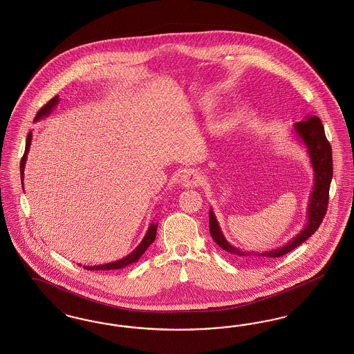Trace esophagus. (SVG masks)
Returning a JSON list of instances; mask_svg holds the SVG:
<instances>
[{
  "label": "esophagus",
  "mask_w": 354,
  "mask_h": 354,
  "mask_svg": "<svg viewBox=\"0 0 354 354\" xmlns=\"http://www.w3.org/2000/svg\"><path fill=\"white\" fill-rule=\"evenodd\" d=\"M180 180L183 187H196L203 183V176L198 171H187Z\"/></svg>",
  "instance_id": "1"
}]
</instances>
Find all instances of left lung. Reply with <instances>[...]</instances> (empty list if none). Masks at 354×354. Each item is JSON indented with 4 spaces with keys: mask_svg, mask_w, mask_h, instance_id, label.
Instances as JSON below:
<instances>
[{
    "mask_svg": "<svg viewBox=\"0 0 354 354\" xmlns=\"http://www.w3.org/2000/svg\"><path fill=\"white\" fill-rule=\"evenodd\" d=\"M299 138L304 143L307 154L311 159L313 169V189L310 196V204L307 208V223L292 240L288 241L278 249L269 252H243L239 248L230 245L225 236L221 232L218 221L212 209H209V232L213 241L227 253L243 257V258H278L294 250L300 243L319 229L324 216H326L328 200H329V187L333 176V163H332V147L326 138L324 127L319 117L307 115L304 120L299 121L295 125Z\"/></svg>",
    "mask_w": 354,
    "mask_h": 354,
    "instance_id": "8db88e82",
    "label": "left lung"
}]
</instances>
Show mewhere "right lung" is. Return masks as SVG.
Segmentation results:
<instances>
[{
  "instance_id": "add662e5",
  "label": "right lung",
  "mask_w": 354,
  "mask_h": 354,
  "mask_svg": "<svg viewBox=\"0 0 354 354\" xmlns=\"http://www.w3.org/2000/svg\"><path fill=\"white\" fill-rule=\"evenodd\" d=\"M59 101H60L59 96H55L54 99L50 100L43 108L39 109V112L35 115L34 121H39V120H42L44 117H47L48 114H51V112L54 111V108L59 104ZM31 137H32V133L30 131L28 134V138H26L25 154H24L22 159H21V166H19V169H21V180L22 182H24V175H25L24 172H25V165H26V159H28V150H30V145H31ZM22 188H24V185H22ZM156 229H158V223H151L150 227L147 229V232H146V234H145V237H143V240L141 241V243L130 254H127V257H124V258H121L118 261L111 262V263L99 265V266H83V268L86 270H118L124 269V268H127V266L131 265V263L138 262V259L141 258L142 254L147 250V248L156 240Z\"/></svg>"
}]
</instances>
